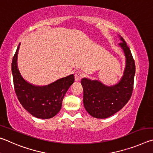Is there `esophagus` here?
<instances>
[{
	"label": "esophagus",
	"instance_id": "1",
	"mask_svg": "<svg viewBox=\"0 0 153 153\" xmlns=\"http://www.w3.org/2000/svg\"><path fill=\"white\" fill-rule=\"evenodd\" d=\"M83 76V73L81 71L76 72V73L74 74V79L76 81H79L82 79V77Z\"/></svg>",
	"mask_w": 153,
	"mask_h": 153
}]
</instances>
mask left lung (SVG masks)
Returning a JSON list of instances; mask_svg holds the SVG:
<instances>
[{"label": "left lung", "mask_w": 153, "mask_h": 153, "mask_svg": "<svg viewBox=\"0 0 153 153\" xmlns=\"http://www.w3.org/2000/svg\"><path fill=\"white\" fill-rule=\"evenodd\" d=\"M122 48L126 56V67L124 75L118 83L106 86L97 80L83 78L81 85L83 88L85 108L91 116L103 119L111 116L126 104L132 94L135 62L129 47L120 37Z\"/></svg>", "instance_id": "8db88e82"}]
</instances>
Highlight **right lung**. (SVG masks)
Returning <instances> with one entry per match:
<instances>
[{"mask_svg": "<svg viewBox=\"0 0 153 153\" xmlns=\"http://www.w3.org/2000/svg\"><path fill=\"white\" fill-rule=\"evenodd\" d=\"M20 44L13 56L12 74L14 88L21 105L32 116L41 119L53 117L60 111L62 100L74 81L73 74L58 79L45 86H36L24 79L17 66Z\"/></svg>", "mask_w": 153, "mask_h": 153, "instance_id": "1", "label": "right lung"}]
</instances>
